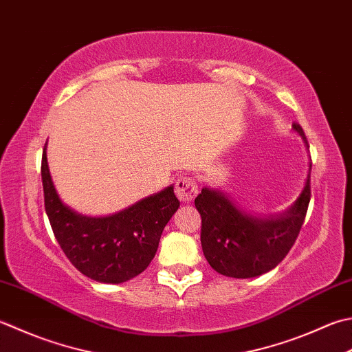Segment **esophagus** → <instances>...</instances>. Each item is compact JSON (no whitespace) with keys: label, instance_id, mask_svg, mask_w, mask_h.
<instances>
[{"label":"esophagus","instance_id":"obj_1","mask_svg":"<svg viewBox=\"0 0 352 352\" xmlns=\"http://www.w3.org/2000/svg\"><path fill=\"white\" fill-rule=\"evenodd\" d=\"M175 194L184 203L192 201L198 194V184L195 182V178L186 174L178 177V180L175 182Z\"/></svg>","mask_w":352,"mask_h":352}]
</instances>
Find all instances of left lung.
Returning <instances> with one entry per match:
<instances>
[{
	"mask_svg": "<svg viewBox=\"0 0 352 352\" xmlns=\"http://www.w3.org/2000/svg\"><path fill=\"white\" fill-rule=\"evenodd\" d=\"M293 128L309 148L304 129L298 123H293ZM309 197L308 174L304 190L290 209L276 217L261 218L239 209L221 190L203 188L195 198V208L201 215V245L210 267L238 279L270 272L287 256L298 238Z\"/></svg>",
	"mask_w": 352,
	"mask_h": 352,
	"instance_id": "obj_1",
	"label": "left lung"
}]
</instances>
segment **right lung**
Returning <instances> with one entry per match:
<instances>
[{
	"instance_id": "1",
	"label": "right lung",
	"mask_w": 352,
	"mask_h": 352,
	"mask_svg": "<svg viewBox=\"0 0 352 352\" xmlns=\"http://www.w3.org/2000/svg\"><path fill=\"white\" fill-rule=\"evenodd\" d=\"M43 151L44 204L54 238L70 263L89 279L122 284L154 259L164 226L180 208L174 186L109 217L80 215L62 203Z\"/></svg>"
}]
</instances>
